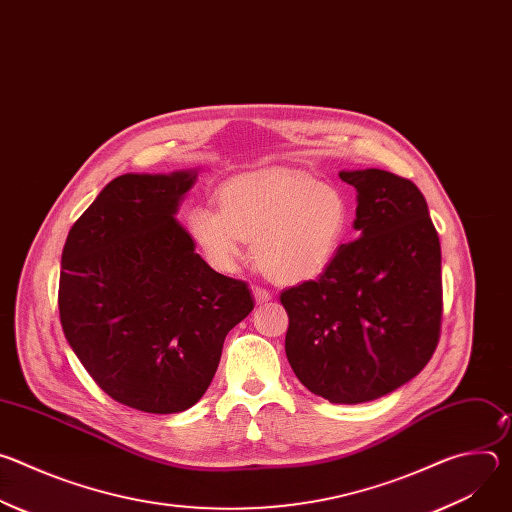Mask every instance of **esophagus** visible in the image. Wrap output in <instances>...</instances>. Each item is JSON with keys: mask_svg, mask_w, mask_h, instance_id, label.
Returning <instances> with one entry per match:
<instances>
[{"mask_svg": "<svg viewBox=\"0 0 512 512\" xmlns=\"http://www.w3.org/2000/svg\"><path fill=\"white\" fill-rule=\"evenodd\" d=\"M253 298H255L257 304H265V302L271 300V294L263 287H253Z\"/></svg>", "mask_w": 512, "mask_h": 512, "instance_id": "obj_1", "label": "esophagus"}]
</instances>
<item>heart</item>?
Wrapping results in <instances>:
<instances>
[{
  "instance_id": "heart-1",
  "label": "heart",
  "mask_w": 512,
  "mask_h": 512,
  "mask_svg": "<svg viewBox=\"0 0 512 512\" xmlns=\"http://www.w3.org/2000/svg\"><path fill=\"white\" fill-rule=\"evenodd\" d=\"M221 210L194 204L186 214L206 261L237 271L245 241L257 265L277 283L296 285L322 275L340 253L350 221L348 196L304 172L239 178L218 192Z\"/></svg>"
}]
</instances>
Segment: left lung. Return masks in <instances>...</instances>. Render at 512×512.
I'll use <instances>...</instances> for the list:
<instances>
[{
	"label": "left lung",
	"mask_w": 512,
	"mask_h": 512,
	"mask_svg": "<svg viewBox=\"0 0 512 512\" xmlns=\"http://www.w3.org/2000/svg\"><path fill=\"white\" fill-rule=\"evenodd\" d=\"M354 231L316 279L281 291L285 354L330 403L375 401L429 362L442 324V249L419 188L391 172L342 170Z\"/></svg>",
	"instance_id": "left-lung-1"
}]
</instances>
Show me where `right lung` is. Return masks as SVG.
Segmentation results:
<instances>
[{
  "instance_id": "1",
  "label": "right lung",
  "mask_w": 512,
  "mask_h": 512,
  "mask_svg": "<svg viewBox=\"0 0 512 512\" xmlns=\"http://www.w3.org/2000/svg\"><path fill=\"white\" fill-rule=\"evenodd\" d=\"M196 178L111 180L62 249L58 310L70 348L109 397L145 413L198 403L229 330L255 306L247 283L216 273L176 218Z\"/></svg>"
}]
</instances>
